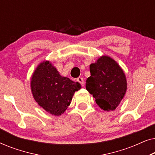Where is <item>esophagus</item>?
Segmentation results:
<instances>
[{
	"label": "esophagus",
	"mask_w": 155,
	"mask_h": 155,
	"mask_svg": "<svg viewBox=\"0 0 155 155\" xmlns=\"http://www.w3.org/2000/svg\"><path fill=\"white\" fill-rule=\"evenodd\" d=\"M77 81L79 82L81 84L82 86H84V80H83V78H80V77L78 78Z\"/></svg>",
	"instance_id": "34e87169"
}]
</instances>
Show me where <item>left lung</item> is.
Segmentation results:
<instances>
[{
    "mask_svg": "<svg viewBox=\"0 0 155 155\" xmlns=\"http://www.w3.org/2000/svg\"><path fill=\"white\" fill-rule=\"evenodd\" d=\"M91 75L87 79L86 89L104 111H114L120 104L127 90L124 70L109 56H101L90 65Z\"/></svg>",
    "mask_w": 155,
    "mask_h": 155,
    "instance_id": "8db88e82",
    "label": "left lung"
}]
</instances>
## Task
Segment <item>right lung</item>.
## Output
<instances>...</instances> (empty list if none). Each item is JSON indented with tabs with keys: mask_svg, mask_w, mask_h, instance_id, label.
Masks as SVG:
<instances>
[{
	"mask_svg": "<svg viewBox=\"0 0 155 155\" xmlns=\"http://www.w3.org/2000/svg\"><path fill=\"white\" fill-rule=\"evenodd\" d=\"M30 87L39 107L56 116L64 113L74 93L81 88L79 82L61 76L49 61H44L37 65L31 75Z\"/></svg>",
	"mask_w": 155,
	"mask_h": 155,
	"instance_id": "right-lung-1",
	"label": "right lung"
}]
</instances>
